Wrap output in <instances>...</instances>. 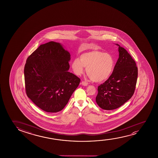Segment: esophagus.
<instances>
[{
    "label": "esophagus",
    "mask_w": 158,
    "mask_h": 158,
    "mask_svg": "<svg viewBox=\"0 0 158 158\" xmlns=\"http://www.w3.org/2000/svg\"><path fill=\"white\" fill-rule=\"evenodd\" d=\"M81 85H82V86H86L88 85V83L86 82H85V81H82L81 82Z\"/></svg>",
    "instance_id": "esophagus-1"
}]
</instances>
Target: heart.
<instances>
[{
	"label": "heart",
	"mask_w": 158,
	"mask_h": 158,
	"mask_svg": "<svg viewBox=\"0 0 158 158\" xmlns=\"http://www.w3.org/2000/svg\"><path fill=\"white\" fill-rule=\"evenodd\" d=\"M114 59L109 53L92 51L81 54L80 59L76 58L71 66L74 73L81 75L86 68V73L93 81L102 82L110 78L114 67Z\"/></svg>",
	"instance_id": "b5f03b06"
}]
</instances>
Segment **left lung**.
Wrapping results in <instances>:
<instances>
[{
  "instance_id": "8db88e82",
  "label": "left lung",
  "mask_w": 158,
  "mask_h": 158,
  "mask_svg": "<svg viewBox=\"0 0 158 158\" xmlns=\"http://www.w3.org/2000/svg\"><path fill=\"white\" fill-rule=\"evenodd\" d=\"M115 44L119 47V58L110 78L98 87L95 98L98 106L105 110L117 109L130 99L138 77L135 61L124 48Z\"/></svg>"
}]
</instances>
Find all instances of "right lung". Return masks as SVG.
Listing matches in <instances>:
<instances>
[{"instance_id":"add662e5","label":"right lung","mask_w":158,"mask_h":158,"mask_svg":"<svg viewBox=\"0 0 158 158\" xmlns=\"http://www.w3.org/2000/svg\"><path fill=\"white\" fill-rule=\"evenodd\" d=\"M71 55L59 43L43 44L27 59L24 67L26 94L42 110H62L80 79L69 72Z\"/></svg>"}]
</instances>
